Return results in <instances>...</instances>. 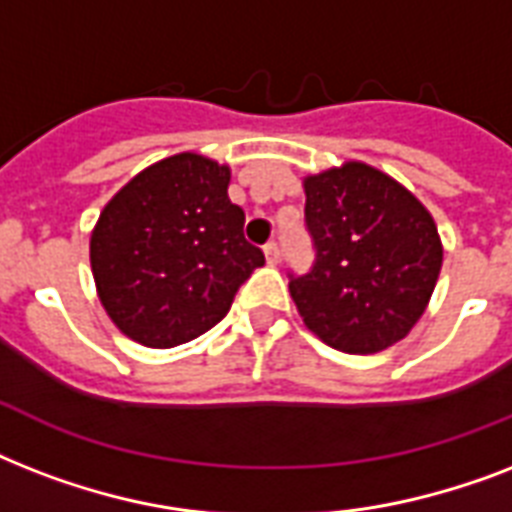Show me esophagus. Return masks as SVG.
<instances>
[{"label": "esophagus", "instance_id": "esophagus-1", "mask_svg": "<svg viewBox=\"0 0 512 512\" xmlns=\"http://www.w3.org/2000/svg\"><path fill=\"white\" fill-rule=\"evenodd\" d=\"M263 252H265V260H268L271 265H276L281 260V249L276 241H268V244L263 247Z\"/></svg>", "mask_w": 512, "mask_h": 512}]
</instances>
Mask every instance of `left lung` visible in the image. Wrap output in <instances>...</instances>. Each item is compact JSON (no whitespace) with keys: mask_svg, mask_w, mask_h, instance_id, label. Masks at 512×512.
<instances>
[{"mask_svg":"<svg viewBox=\"0 0 512 512\" xmlns=\"http://www.w3.org/2000/svg\"><path fill=\"white\" fill-rule=\"evenodd\" d=\"M305 228L311 271H289L305 327L358 356L404 340L444 260L428 209L393 177L348 162L305 180Z\"/></svg>","mask_w":512,"mask_h":512,"instance_id":"8db88e82","label":"left lung"}]
</instances>
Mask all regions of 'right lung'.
<instances>
[{
	"instance_id": "right-lung-1",
	"label": "right lung",
	"mask_w": 512,
	"mask_h": 512,
	"mask_svg": "<svg viewBox=\"0 0 512 512\" xmlns=\"http://www.w3.org/2000/svg\"><path fill=\"white\" fill-rule=\"evenodd\" d=\"M228 167L177 154L132 177L100 212L90 263L108 316L148 348L204 335L265 263L228 199Z\"/></svg>"
}]
</instances>
